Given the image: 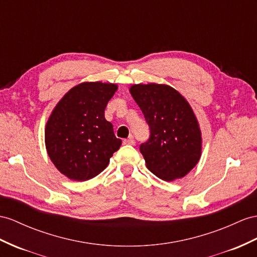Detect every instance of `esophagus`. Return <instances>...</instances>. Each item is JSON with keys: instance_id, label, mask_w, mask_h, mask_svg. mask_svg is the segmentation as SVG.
I'll return each instance as SVG.
<instances>
[{"instance_id": "1", "label": "esophagus", "mask_w": 257, "mask_h": 257, "mask_svg": "<svg viewBox=\"0 0 257 257\" xmlns=\"http://www.w3.org/2000/svg\"><path fill=\"white\" fill-rule=\"evenodd\" d=\"M123 144H126V146H135V140L133 137H129L128 139H124L123 140Z\"/></svg>"}]
</instances>
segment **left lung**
<instances>
[{
  "mask_svg": "<svg viewBox=\"0 0 257 257\" xmlns=\"http://www.w3.org/2000/svg\"><path fill=\"white\" fill-rule=\"evenodd\" d=\"M129 91L151 131L140 146L148 169L165 181L185 177L202 154L200 124L189 102L167 84L139 83Z\"/></svg>",
  "mask_w": 257,
  "mask_h": 257,
  "instance_id": "8db88e82",
  "label": "left lung"
}]
</instances>
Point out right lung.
<instances>
[{
    "instance_id": "obj_1",
    "label": "right lung",
    "mask_w": 257,
    "mask_h": 257,
    "mask_svg": "<svg viewBox=\"0 0 257 257\" xmlns=\"http://www.w3.org/2000/svg\"><path fill=\"white\" fill-rule=\"evenodd\" d=\"M117 89L116 83H79L52 110L45 126V148L52 163L67 178H93L120 148L121 140L104 116Z\"/></svg>"
}]
</instances>
